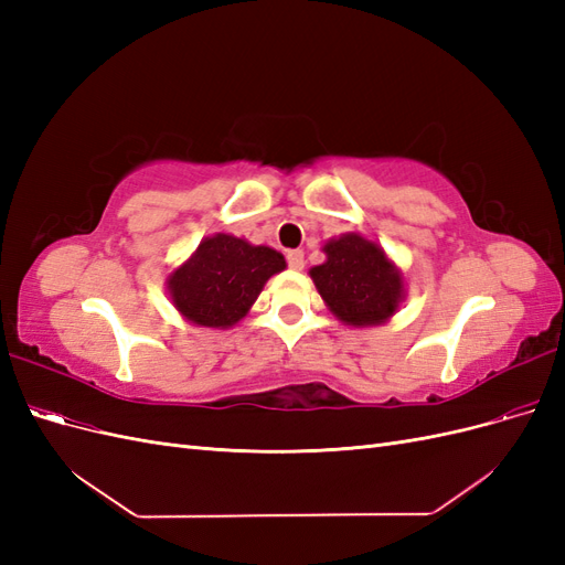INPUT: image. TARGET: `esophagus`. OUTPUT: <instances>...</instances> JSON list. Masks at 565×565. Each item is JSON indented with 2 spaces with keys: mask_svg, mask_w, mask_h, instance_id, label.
Instances as JSON below:
<instances>
[{
  "mask_svg": "<svg viewBox=\"0 0 565 565\" xmlns=\"http://www.w3.org/2000/svg\"><path fill=\"white\" fill-rule=\"evenodd\" d=\"M287 264H289V268L301 270V268H303V252H301V249L287 252Z\"/></svg>",
  "mask_w": 565,
  "mask_h": 565,
  "instance_id": "obj_1",
  "label": "esophagus"
}]
</instances>
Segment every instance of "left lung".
Returning a JSON list of instances; mask_svg holds the SVG:
<instances>
[{
  "instance_id": "8db88e82",
  "label": "left lung",
  "mask_w": 565,
  "mask_h": 565,
  "mask_svg": "<svg viewBox=\"0 0 565 565\" xmlns=\"http://www.w3.org/2000/svg\"><path fill=\"white\" fill-rule=\"evenodd\" d=\"M328 262L311 268V278L330 311L347 324H380L403 299L401 273L380 245L349 233L324 245Z\"/></svg>"
}]
</instances>
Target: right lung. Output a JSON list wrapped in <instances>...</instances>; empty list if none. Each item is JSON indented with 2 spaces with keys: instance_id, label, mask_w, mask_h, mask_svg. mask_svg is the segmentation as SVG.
Masks as SVG:
<instances>
[{
  "instance_id": "add662e5",
  "label": "right lung",
  "mask_w": 565,
  "mask_h": 565,
  "mask_svg": "<svg viewBox=\"0 0 565 565\" xmlns=\"http://www.w3.org/2000/svg\"><path fill=\"white\" fill-rule=\"evenodd\" d=\"M282 268L280 252L218 233L202 241L191 259L172 273L169 292L191 322L231 328L249 311L264 282Z\"/></svg>"
}]
</instances>
